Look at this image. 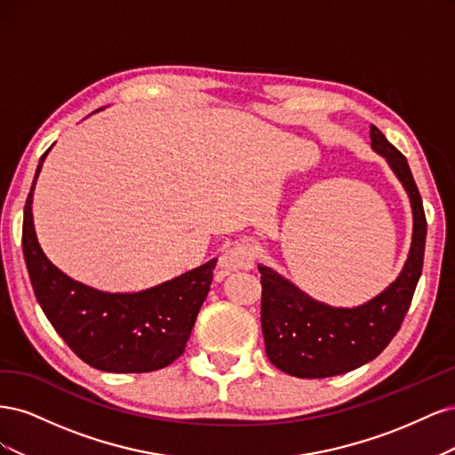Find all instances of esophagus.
<instances>
[{
	"instance_id": "obj_1",
	"label": "esophagus",
	"mask_w": 455,
	"mask_h": 455,
	"mask_svg": "<svg viewBox=\"0 0 455 455\" xmlns=\"http://www.w3.org/2000/svg\"><path fill=\"white\" fill-rule=\"evenodd\" d=\"M258 258V246L252 241H241L226 251L218 261V277L222 279L228 273L237 269H251Z\"/></svg>"
}]
</instances>
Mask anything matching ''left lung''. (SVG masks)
<instances>
[{
    "mask_svg": "<svg viewBox=\"0 0 455 455\" xmlns=\"http://www.w3.org/2000/svg\"><path fill=\"white\" fill-rule=\"evenodd\" d=\"M371 148L389 161L408 191L414 211V237L398 279L378 298L355 309L328 307L292 283L259 266L261 332L273 366L296 378H330L366 364L389 346L401 328L423 269L427 220L406 157L383 132L370 127Z\"/></svg>",
    "mask_w": 455,
    "mask_h": 455,
    "instance_id": "8db88e82",
    "label": "left lung"
}]
</instances>
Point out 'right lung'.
Segmentation results:
<instances>
[{
	"mask_svg": "<svg viewBox=\"0 0 455 455\" xmlns=\"http://www.w3.org/2000/svg\"><path fill=\"white\" fill-rule=\"evenodd\" d=\"M47 151L39 159L36 178ZM36 178L24 204L22 252L34 294L52 328L96 370L142 374L172 364L184 353L211 291L216 259L136 294L94 291L54 267L41 251L32 220Z\"/></svg>",
	"mask_w": 455,
	"mask_h": 455,
	"instance_id": "1",
	"label": "right lung"
}]
</instances>
